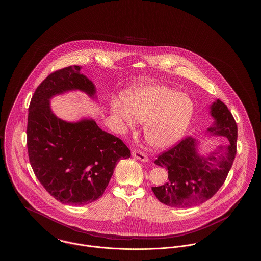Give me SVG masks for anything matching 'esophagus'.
Listing matches in <instances>:
<instances>
[{"label":"esophagus","mask_w":261,"mask_h":261,"mask_svg":"<svg viewBox=\"0 0 261 261\" xmlns=\"http://www.w3.org/2000/svg\"><path fill=\"white\" fill-rule=\"evenodd\" d=\"M132 155H133L135 159H137V160L141 161V162H147L149 161L147 154H145V153H144L142 150H140V149H133Z\"/></svg>","instance_id":"34e87169"}]
</instances>
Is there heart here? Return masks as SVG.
<instances>
[{"mask_svg": "<svg viewBox=\"0 0 261 261\" xmlns=\"http://www.w3.org/2000/svg\"><path fill=\"white\" fill-rule=\"evenodd\" d=\"M124 103L113 101V116L130 127L146 122L144 134L150 145L164 148L186 131L194 113V101L186 94L162 85L135 88L126 92Z\"/></svg>", "mask_w": 261, "mask_h": 261, "instance_id": "1", "label": "heart"}]
</instances>
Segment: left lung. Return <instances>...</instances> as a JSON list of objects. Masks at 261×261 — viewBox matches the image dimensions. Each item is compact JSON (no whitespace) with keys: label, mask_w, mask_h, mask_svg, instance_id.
I'll use <instances>...</instances> for the list:
<instances>
[{"label":"left lung","mask_w":261,"mask_h":261,"mask_svg":"<svg viewBox=\"0 0 261 261\" xmlns=\"http://www.w3.org/2000/svg\"><path fill=\"white\" fill-rule=\"evenodd\" d=\"M211 115L216 122L208 131L226 137L230 145L200 158L196 151V140L186 136L159 154L154 162L168 170V181L151 190L162 203L177 208L197 205L211 199L223 185L236 156L238 127L220 99L211 106Z\"/></svg>","instance_id":"left-lung-1"}]
</instances>
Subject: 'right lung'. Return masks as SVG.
I'll return each instance as SVG.
<instances>
[{
  "instance_id": "obj_1",
  "label": "right lung",
  "mask_w": 261,
  "mask_h": 261,
  "mask_svg": "<svg viewBox=\"0 0 261 261\" xmlns=\"http://www.w3.org/2000/svg\"><path fill=\"white\" fill-rule=\"evenodd\" d=\"M76 89L95 94L78 65L54 71L42 81L28 109L27 149L35 176L51 197L65 204L84 205L102 196L116 163L130 158L131 151L94 120L69 123L51 112L53 96Z\"/></svg>"
}]
</instances>
